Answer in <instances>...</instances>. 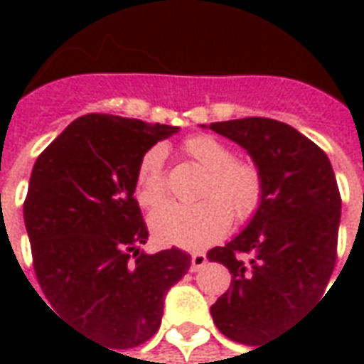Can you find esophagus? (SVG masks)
<instances>
[{"label":"esophagus","instance_id":"esophagus-1","mask_svg":"<svg viewBox=\"0 0 364 364\" xmlns=\"http://www.w3.org/2000/svg\"><path fill=\"white\" fill-rule=\"evenodd\" d=\"M206 255L203 252H195L191 255V271H198L206 265Z\"/></svg>","mask_w":364,"mask_h":364}]
</instances>
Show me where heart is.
Instances as JSON below:
<instances>
[{
    "label": "heart",
    "mask_w": 364,
    "mask_h": 364,
    "mask_svg": "<svg viewBox=\"0 0 364 364\" xmlns=\"http://www.w3.org/2000/svg\"><path fill=\"white\" fill-rule=\"evenodd\" d=\"M183 154L206 169L200 197L193 205L164 203L150 216L154 234L167 244L203 247L213 244L230 228L232 216L245 222L257 213L263 198V173L250 159L234 158L228 144L213 134L189 136ZM166 195L164 151L151 148L136 169V198L142 206H156Z\"/></svg>",
    "instance_id": "b5f03b06"
}]
</instances>
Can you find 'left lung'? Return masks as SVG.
I'll list each match as a JSON object with an SVG mask.
<instances>
[{
  "mask_svg": "<svg viewBox=\"0 0 364 364\" xmlns=\"http://www.w3.org/2000/svg\"><path fill=\"white\" fill-rule=\"evenodd\" d=\"M263 173L252 222L208 259L226 265L230 289L210 314L224 336L263 347L323 294L337 259L341 195L326 151L296 128L263 117L213 122ZM252 255L245 262L241 255ZM271 343V341H269Z\"/></svg>",
  "mask_w": 364,
  "mask_h": 364,
  "instance_id": "obj_1",
  "label": "left lung"
}]
</instances>
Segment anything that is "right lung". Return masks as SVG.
Returning a JSON list of instances; mask_svg holds the SVG:
<instances>
[{
	"instance_id": "right-lung-1",
	"label": "right lung",
	"mask_w": 364,
	"mask_h": 364,
	"mask_svg": "<svg viewBox=\"0 0 364 364\" xmlns=\"http://www.w3.org/2000/svg\"><path fill=\"white\" fill-rule=\"evenodd\" d=\"M177 130L93 112L35 161L23 216L36 281L54 310L97 343H146L159 329L167 290L191 267L177 247L140 250L148 228L134 198L140 159Z\"/></svg>"
}]
</instances>
